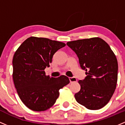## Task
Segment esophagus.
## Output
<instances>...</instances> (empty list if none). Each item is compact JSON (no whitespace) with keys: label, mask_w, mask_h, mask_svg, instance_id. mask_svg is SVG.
Instances as JSON below:
<instances>
[{"label":"esophagus","mask_w":125,"mask_h":125,"mask_svg":"<svg viewBox=\"0 0 125 125\" xmlns=\"http://www.w3.org/2000/svg\"><path fill=\"white\" fill-rule=\"evenodd\" d=\"M69 80H70V82H76L77 79L75 77H70V78H69Z\"/></svg>","instance_id":"esophagus-1"}]
</instances>
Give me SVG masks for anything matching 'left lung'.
I'll return each mask as SVG.
<instances>
[{
	"instance_id": "1",
	"label": "left lung",
	"mask_w": 125,
	"mask_h": 125,
	"mask_svg": "<svg viewBox=\"0 0 125 125\" xmlns=\"http://www.w3.org/2000/svg\"><path fill=\"white\" fill-rule=\"evenodd\" d=\"M79 58L87 76L79 80L76 101L87 109L99 110L110 101L116 88L118 63L110 46L99 37L67 43Z\"/></svg>"
}]
</instances>
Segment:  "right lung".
Wrapping results in <instances>:
<instances>
[{
	"mask_svg": "<svg viewBox=\"0 0 125 125\" xmlns=\"http://www.w3.org/2000/svg\"><path fill=\"white\" fill-rule=\"evenodd\" d=\"M65 44L46 38L31 37L21 44L12 60L14 83L24 105L35 111L50 108L56 102L59 90L70 82L64 75L46 76L44 69L55 52Z\"/></svg>",
	"mask_w": 125,
	"mask_h": 125,
	"instance_id": "obj_1",
	"label": "right lung"
}]
</instances>
